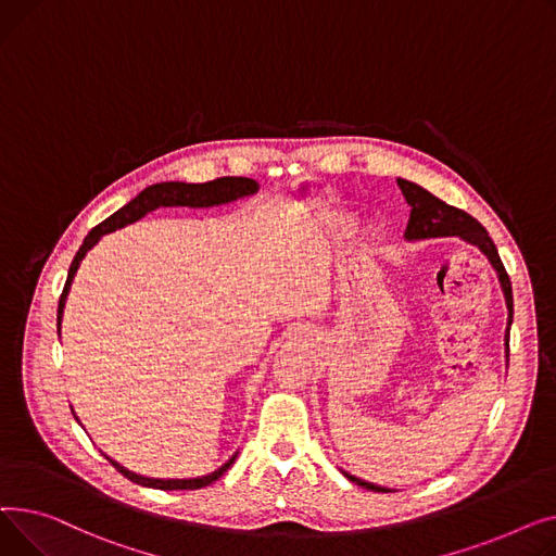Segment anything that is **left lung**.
Masks as SVG:
<instances>
[{
	"label": "left lung",
	"instance_id": "8db88e82",
	"mask_svg": "<svg viewBox=\"0 0 556 556\" xmlns=\"http://www.w3.org/2000/svg\"><path fill=\"white\" fill-rule=\"evenodd\" d=\"M397 186L402 188V194L406 198L408 206H410V217H408V224H406V233L404 238L408 242H415V240H429V238H451V236H458L463 238L465 242L478 247L486 257L489 263H492V267L496 269L498 274V280H501V287H503V293H505V303H507V330H505V352H507V358H509V325H511V318H514V299H511V282H509V276L501 263V255H498V249L496 244L492 242V238H489V233L484 231V226L473 219L469 213L455 208V206H448L446 202L438 200L435 194H431L429 190H424L421 186L413 184V181H406V179H397ZM343 476L352 482H356L358 486H366L370 489V492H390L388 486H379V484H372V482H366L362 478H354L350 473L343 471Z\"/></svg>",
	"mask_w": 556,
	"mask_h": 556
}]
</instances>
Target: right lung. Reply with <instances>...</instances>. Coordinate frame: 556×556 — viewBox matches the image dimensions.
Instances as JSON below:
<instances>
[{"mask_svg": "<svg viewBox=\"0 0 556 556\" xmlns=\"http://www.w3.org/2000/svg\"><path fill=\"white\" fill-rule=\"evenodd\" d=\"M257 181L249 179V177H219L206 184H184V181H166V184H154L148 186L146 190H141L132 202H127L123 208H118L114 215H110L105 222L98 224L96 228L87 233L83 247L78 249L74 263L70 267L67 274V282H64V289L60 293V303H58V334H60V320H62V312H64V301H67V293L72 287V280L80 267V260L85 257V253L101 240L105 233L116 231V228H123L127 224H132L137 219H141L143 215H148L150 211L159 208V206H190V208H208V206H219V204H228L236 202L240 198H249V194L257 192ZM74 413V410H72ZM76 417V415H74ZM78 419V417H76ZM238 455V453H236ZM236 455L226 465H222L217 471L202 476V478H170V480H161V478H146L139 476L135 471H127L125 467H121L116 460L105 458L112 463V467H116L118 473H123L127 480H132L137 484L143 486H152V489H163V492H173V489H202L211 482H215L217 478L224 476V471L233 465Z\"/></svg>", "mask_w": 556, "mask_h": 556, "instance_id": "add662e5", "label": "right lung"}]
</instances>
